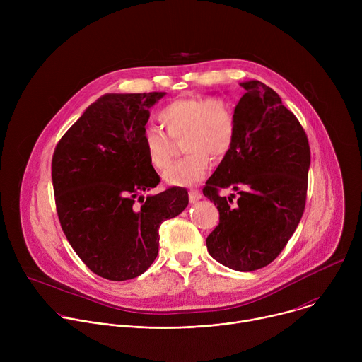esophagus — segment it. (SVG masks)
I'll use <instances>...</instances> for the list:
<instances>
[{
  "label": "esophagus",
  "instance_id": "34e87169",
  "mask_svg": "<svg viewBox=\"0 0 362 362\" xmlns=\"http://www.w3.org/2000/svg\"><path fill=\"white\" fill-rule=\"evenodd\" d=\"M202 199V193L200 192H197V190H190L189 192V200H190V203H196L197 200H200Z\"/></svg>",
  "mask_w": 362,
  "mask_h": 362
}]
</instances>
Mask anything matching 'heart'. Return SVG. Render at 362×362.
Wrapping results in <instances>:
<instances>
[{
	"mask_svg": "<svg viewBox=\"0 0 362 362\" xmlns=\"http://www.w3.org/2000/svg\"><path fill=\"white\" fill-rule=\"evenodd\" d=\"M158 119L173 140L183 137L182 150L187 153L165 172L163 179L169 186L186 187L202 182L209 170L211 158L222 159L235 139V115L222 98H179L165 106ZM168 138L154 127L146 129L141 136L146 156L158 170L172 162L173 141Z\"/></svg>",
	"mask_w": 362,
	"mask_h": 362,
	"instance_id": "b5f03b06",
	"label": "heart"
}]
</instances>
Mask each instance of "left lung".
Listing matches in <instances>:
<instances>
[{"label":"left lung","mask_w":362,"mask_h":362,"mask_svg":"<svg viewBox=\"0 0 362 362\" xmlns=\"http://www.w3.org/2000/svg\"><path fill=\"white\" fill-rule=\"evenodd\" d=\"M240 86L232 147L203 194L219 211V225L206 239L208 252L233 271L250 272L269 265L293 235L305 209L311 151L276 91L257 80ZM228 187L238 194L235 204L233 194L218 196Z\"/></svg>","instance_id":"obj_1"}]
</instances>
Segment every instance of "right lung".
Here are the masks:
<instances>
[{
    "label": "right lung",
    "instance_id": "1",
    "mask_svg": "<svg viewBox=\"0 0 362 362\" xmlns=\"http://www.w3.org/2000/svg\"><path fill=\"white\" fill-rule=\"evenodd\" d=\"M165 94L101 95L54 150L51 176L62 228L80 259L101 278L127 281L146 272L159 253L162 222L189 203L182 187L143 196L160 182L141 136L148 109Z\"/></svg>",
    "mask_w": 362,
    "mask_h": 362
}]
</instances>
